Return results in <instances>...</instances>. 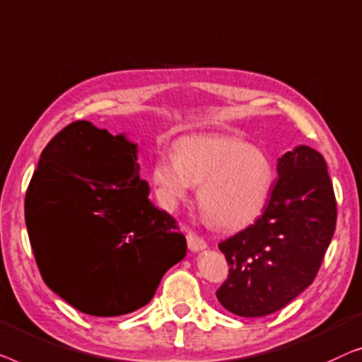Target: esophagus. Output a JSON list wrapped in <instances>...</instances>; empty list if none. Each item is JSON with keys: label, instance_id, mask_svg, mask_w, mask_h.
Wrapping results in <instances>:
<instances>
[{"label": "esophagus", "instance_id": "esophagus-1", "mask_svg": "<svg viewBox=\"0 0 362 362\" xmlns=\"http://www.w3.org/2000/svg\"><path fill=\"white\" fill-rule=\"evenodd\" d=\"M187 243H188V249L192 252H200L203 249H206V241L200 236H197L195 233L188 231L187 233Z\"/></svg>", "mask_w": 362, "mask_h": 362}]
</instances>
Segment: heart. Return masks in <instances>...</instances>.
<instances>
[{"label":"heart","instance_id":"obj_1","mask_svg":"<svg viewBox=\"0 0 362 362\" xmlns=\"http://www.w3.org/2000/svg\"><path fill=\"white\" fill-rule=\"evenodd\" d=\"M276 172L269 156L230 134H190L175 142V156L162 154L151 183L167 210L187 202L193 185L213 225L241 230L261 216L271 198Z\"/></svg>","mask_w":362,"mask_h":362}]
</instances>
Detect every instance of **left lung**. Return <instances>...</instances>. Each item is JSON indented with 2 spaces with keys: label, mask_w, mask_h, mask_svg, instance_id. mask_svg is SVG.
Listing matches in <instances>:
<instances>
[{
  "label": "left lung",
  "mask_w": 362,
  "mask_h": 362,
  "mask_svg": "<svg viewBox=\"0 0 362 362\" xmlns=\"http://www.w3.org/2000/svg\"><path fill=\"white\" fill-rule=\"evenodd\" d=\"M279 179L257 221L218 244L230 276L216 298L238 317H266L313 282L336 226L327 162L308 146L277 160Z\"/></svg>",
  "instance_id": "1"
}]
</instances>
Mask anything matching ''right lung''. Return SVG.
Listing matches in <instances>:
<instances>
[{
    "label": "right lung",
    "mask_w": 362,
    "mask_h": 362,
    "mask_svg": "<svg viewBox=\"0 0 362 362\" xmlns=\"http://www.w3.org/2000/svg\"><path fill=\"white\" fill-rule=\"evenodd\" d=\"M137 144L75 121L45 146L24 213L47 287L86 315L119 317L144 307L187 254L169 213L149 202Z\"/></svg>",
    "instance_id": "add662e5"
}]
</instances>
